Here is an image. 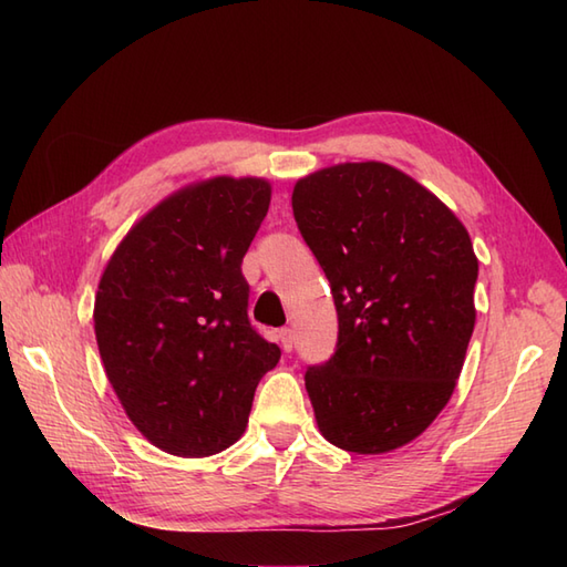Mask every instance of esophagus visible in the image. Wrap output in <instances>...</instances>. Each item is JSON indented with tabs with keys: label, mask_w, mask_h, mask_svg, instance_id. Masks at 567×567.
Here are the masks:
<instances>
[{
	"label": "esophagus",
	"mask_w": 567,
	"mask_h": 567,
	"mask_svg": "<svg viewBox=\"0 0 567 567\" xmlns=\"http://www.w3.org/2000/svg\"><path fill=\"white\" fill-rule=\"evenodd\" d=\"M277 339H280V346L285 353L292 351V343H295V336H292V329H280L277 331Z\"/></svg>",
	"instance_id": "esophagus-1"
}]
</instances>
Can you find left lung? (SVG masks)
<instances>
[{
    "label": "left lung",
    "mask_w": 567,
    "mask_h": 567,
    "mask_svg": "<svg viewBox=\"0 0 567 567\" xmlns=\"http://www.w3.org/2000/svg\"><path fill=\"white\" fill-rule=\"evenodd\" d=\"M295 221L331 282L339 343L305 375L321 436L378 455L449 404L475 329L477 256L463 221L388 163L297 179Z\"/></svg>",
    "instance_id": "left-lung-1"
}]
</instances>
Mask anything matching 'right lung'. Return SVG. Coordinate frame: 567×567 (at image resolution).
<instances>
[{
	"mask_svg": "<svg viewBox=\"0 0 567 567\" xmlns=\"http://www.w3.org/2000/svg\"><path fill=\"white\" fill-rule=\"evenodd\" d=\"M262 177H209L131 226L94 297L106 380L155 449L207 457L244 436L280 348L248 321L246 250L270 207Z\"/></svg>",
	"mask_w": 567,
	"mask_h": 567,
	"instance_id": "right-lung-1",
	"label": "right lung"
}]
</instances>
